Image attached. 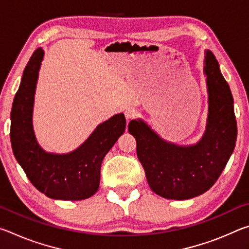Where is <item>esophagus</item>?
Returning <instances> with one entry per match:
<instances>
[{
  "label": "esophagus",
  "instance_id": "esophagus-1",
  "mask_svg": "<svg viewBox=\"0 0 249 249\" xmlns=\"http://www.w3.org/2000/svg\"><path fill=\"white\" fill-rule=\"evenodd\" d=\"M124 114H125L126 120L129 121V120H133V119H135V117H136L137 112L135 111V108H133V107H126L125 111H124Z\"/></svg>",
  "mask_w": 249,
  "mask_h": 249
}]
</instances>
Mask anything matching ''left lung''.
I'll use <instances>...</instances> for the list:
<instances>
[{"label":"left lung","instance_id":"obj_1","mask_svg":"<svg viewBox=\"0 0 249 249\" xmlns=\"http://www.w3.org/2000/svg\"><path fill=\"white\" fill-rule=\"evenodd\" d=\"M204 69L209 117L204 136L196 145L180 147L163 142L141 120L128 124L149 187L166 199L187 200L208 191L220 178L234 150L237 126L233 96L210 50H206Z\"/></svg>","mask_w":249,"mask_h":249}]
</instances>
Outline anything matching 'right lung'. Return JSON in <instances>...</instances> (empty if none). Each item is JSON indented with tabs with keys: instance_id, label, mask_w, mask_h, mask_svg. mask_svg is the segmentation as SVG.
<instances>
[{
	"instance_id": "1",
	"label": "right lung",
	"mask_w": 249,
	"mask_h": 249,
	"mask_svg": "<svg viewBox=\"0 0 249 249\" xmlns=\"http://www.w3.org/2000/svg\"><path fill=\"white\" fill-rule=\"evenodd\" d=\"M44 50L37 48L25 67L11 112V142L18 162L37 190L56 200L79 201L93 196L100 184L104 156L126 127L124 114L99 125L83 145L70 154H48L37 144L32 115L34 94Z\"/></svg>"
}]
</instances>
